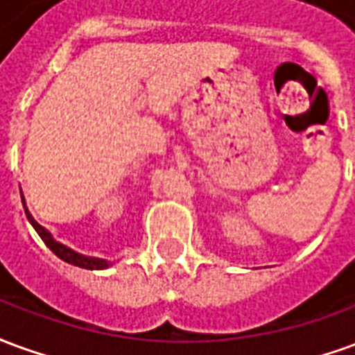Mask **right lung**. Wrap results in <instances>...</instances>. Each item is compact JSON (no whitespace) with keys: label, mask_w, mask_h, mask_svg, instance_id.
<instances>
[{"label":"right lung","mask_w":355,"mask_h":355,"mask_svg":"<svg viewBox=\"0 0 355 355\" xmlns=\"http://www.w3.org/2000/svg\"><path fill=\"white\" fill-rule=\"evenodd\" d=\"M22 203H24V198H22ZM24 211H26V216L28 220L32 223V226L35 228V232L40 234V238L45 241V245L49 247L53 253L57 254L58 259H62L64 262H68V264H73V266H80V268H85V270H104V268H108L110 264L104 259H93V257H85V254L81 253H76L73 249H70V247L62 245V243H58V241H55L53 239V236H51L49 232L43 228L42 224L35 223V218L32 215H30V211H28L26 207H24Z\"/></svg>","instance_id":"right-lung-1"}]
</instances>
